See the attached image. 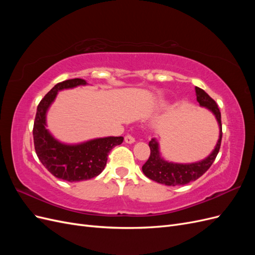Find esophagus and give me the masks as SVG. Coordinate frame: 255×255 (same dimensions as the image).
<instances>
[{"instance_id":"34e87169","label":"esophagus","mask_w":255,"mask_h":255,"mask_svg":"<svg viewBox=\"0 0 255 255\" xmlns=\"http://www.w3.org/2000/svg\"><path fill=\"white\" fill-rule=\"evenodd\" d=\"M125 141L127 143H134L135 142V138L132 135H127L125 137Z\"/></svg>"}]
</instances>
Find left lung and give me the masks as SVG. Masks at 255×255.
I'll use <instances>...</instances> for the list:
<instances>
[{
  "mask_svg": "<svg viewBox=\"0 0 255 255\" xmlns=\"http://www.w3.org/2000/svg\"><path fill=\"white\" fill-rule=\"evenodd\" d=\"M195 89L197 101L199 102L200 106L205 107L206 110L210 111L215 116L216 120H217L219 127V138L217 143H216L215 148L211 152L210 155L206 156L202 160L196 161V163L180 164L173 163V161H168L161 157L159 143L155 138H152L151 141L149 142L151 150L150 157L142 166V172L152 181L167 185V186H177V185L188 184L189 182L196 181L203 173H205L208 170V168L214 163L216 156H217L222 138L221 114L217 104H216L214 100L203 89L199 87H196Z\"/></svg>",
  "mask_w": 255,
  "mask_h": 255,
  "instance_id": "1",
  "label": "left lung"
}]
</instances>
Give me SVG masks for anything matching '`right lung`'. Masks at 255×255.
<instances>
[{
    "mask_svg": "<svg viewBox=\"0 0 255 255\" xmlns=\"http://www.w3.org/2000/svg\"><path fill=\"white\" fill-rule=\"evenodd\" d=\"M85 85L87 82L82 79L56 84L38 105L34 122V144L38 158L54 176L68 182L90 180L98 176L104 170L110 151L123 141L121 136H109L80 143H65L50 133L47 128V114L58 91Z\"/></svg>",
    "mask_w": 255,
    "mask_h": 255,
    "instance_id": "right-lung-1",
    "label": "right lung"
}]
</instances>
